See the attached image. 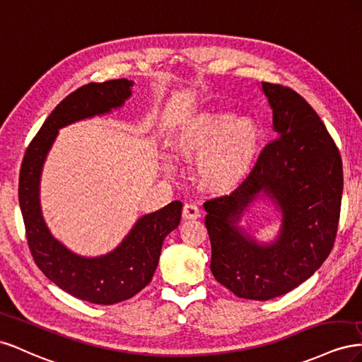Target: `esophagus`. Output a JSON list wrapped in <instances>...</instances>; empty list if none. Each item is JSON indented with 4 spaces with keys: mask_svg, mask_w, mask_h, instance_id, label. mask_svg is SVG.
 Returning a JSON list of instances; mask_svg holds the SVG:
<instances>
[{
    "mask_svg": "<svg viewBox=\"0 0 362 362\" xmlns=\"http://www.w3.org/2000/svg\"><path fill=\"white\" fill-rule=\"evenodd\" d=\"M182 214H183V218H187V220H195V218H199V216L202 215V211H200L197 203L188 202V203H185L183 212H182Z\"/></svg>",
    "mask_w": 362,
    "mask_h": 362,
    "instance_id": "34e87169",
    "label": "esophagus"
}]
</instances>
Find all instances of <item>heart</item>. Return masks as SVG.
Instances as JSON below:
<instances>
[{"instance_id": "heart-1", "label": "heart", "mask_w": 362, "mask_h": 362, "mask_svg": "<svg viewBox=\"0 0 362 362\" xmlns=\"http://www.w3.org/2000/svg\"><path fill=\"white\" fill-rule=\"evenodd\" d=\"M257 146L259 129L252 118H235L233 112L218 109L197 113L175 138V147L185 154H199L211 147L202 156L199 171L214 187H226L243 175Z\"/></svg>"}]
</instances>
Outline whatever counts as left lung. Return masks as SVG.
Instances as JSON below:
<instances>
[{"label":"left lung","instance_id":"8db88e82","mask_svg":"<svg viewBox=\"0 0 362 362\" xmlns=\"http://www.w3.org/2000/svg\"><path fill=\"white\" fill-rule=\"evenodd\" d=\"M277 138L261 150L229 195L204 203L214 277L235 296L268 300L311 277L332 250L343 195V162L317 112L291 88L262 81ZM264 190L283 212L270 246L242 233L243 209Z\"/></svg>","mask_w":362,"mask_h":362}]
</instances>
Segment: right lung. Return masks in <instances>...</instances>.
Returning a JSON list of instances; mask_svg holds the SVG:
<instances>
[{"mask_svg":"<svg viewBox=\"0 0 362 362\" xmlns=\"http://www.w3.org/2000/svg\"><path fill=\"white\" fill-rule=\"evenodd\" d=\"M133 83L126 78L88 83L62 100L30 142L19 173V206L28 249L39 270L68 294L95 305H113L138 294L156 270L165 236L180 223L182 203L171 202L142 218L112 253L81 257L51 236L40 214L39 179L59 129L122 106Z\"/></svg>","mask_w":362,"mask_h":362,"instance_id":"1","label":"right lung"}]
</instances>
